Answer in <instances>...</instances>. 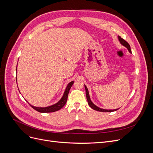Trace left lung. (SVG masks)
I'll return each instance as SVG.
<instances>
[{"instance_id":"8db88e82","label":"left lung","mask_w":153,"mask_h":153,"mask_svg":"<svg viewBox=\"0 0 153 153\" xmlns=\"http://www.w3.org/2000/svg\"><path fill=\"white\" fill-rule=\"evenodd\" d=\"M118 39L120 41V43H121V45H123V46H124L125 47H126L128 50V51L130 53H131V48H130V46L128 44V42H126V41H125L124 39L121 38V36H118ZM85 93H86V97H87V102L89 105L90 106V107L92 108V109H94L95 110L97 111H99V112H114V111H116L119 108L117 109H114V110H106V109H103V108H99L98 106H96L92 102L91 98H90V96H89V91H88L87 87L85 85Z\"/></svg>"}]
</instances>
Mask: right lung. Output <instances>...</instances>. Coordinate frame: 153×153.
<instances>
[{"mask_svg":"<svg viewBox=\"0 0 153 153\" xmlns=\"http://www.w3.org/2000/svg\"><path fill=\"white\" fill-rule=\"evenodd\" d=\"M16 71H17V68H16ZM73 83H74L73 81L69 83L68 85H67V87L66 88L65 91H64V94L62 97V98L57 103H55L53 105L49 106H47V107H36V106H34L30 104L29 105H30V106H32V108H34L36 111H38V112H41V113L53 112H55V111H57L60 109H61L66 103L69 91V90H70L71 86L73 84Z\"/></svg>","mask_w":153,"mask_h":153,"instance_id":"add662e5","label":"right lung"}]
</instances>
